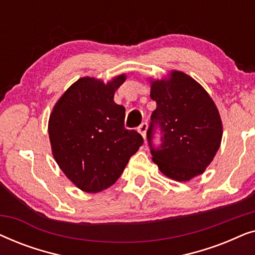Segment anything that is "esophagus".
Returning <instances> with one entry per match:
<instances>
[{
	"mask_svg": "<svg viewBox=\"0 0 255 255\" xmlns=\"http://www.w3.org/2000/svg\"><path fill=\"white\" fill-rule=\"evenodd\" d=\"M138 131H139V133H140L142 137H146V131H147V123H146V122H144V123H141L140 125H139V128H138Z\"/></svg>",
	"mask_w": 255,
	"mask_h": 255,
	"instance_id": "obj_1",
	"label": "esophagus"
}]
</instances>
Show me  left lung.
I'll use <instances>...</instances> for the list:
<instances>
[{
  "instance_id": "obj_1",
  "label": "left lung",
  "mask_w": 255,
  "mask_h": 255,
  "mask_svg": "<svg viewBox=\"0 0 255 255\" xmlns=\"http://www.w3.org/2000/svg\"><path fill=\"white\" fill-rule=\"evenodd\" d=\"M147 142L153 161L166 176L188 181L204 172L218 151L222 121L214 101L194 79L173 72L169 80L154 81ZM159 134V144L155 139Z\"/></svg>"
}]
</instances>
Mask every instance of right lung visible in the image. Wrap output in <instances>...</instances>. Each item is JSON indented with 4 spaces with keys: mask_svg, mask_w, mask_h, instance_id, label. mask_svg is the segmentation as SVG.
Wrapping results in <instances>:
<instances>
[{
    "mask_svg": "<svg viewBox=\"0 0 255 255\" xmlns=\"http://www.w3.org/2000/svg\"><path fill=\"white\" fill-rule=\"evenodd\" d=\"M124 81V75L107 85L80 79L51 114L48 134L55 161L86 193H99L116 182L144 142L140 133L124 128L125 108L114 101Z\"/></svg>",
    "mask_w": 255,
    "mask_h": 255,
    "instance_id": "1",
    "label": "right lung"
}]
</instances>
